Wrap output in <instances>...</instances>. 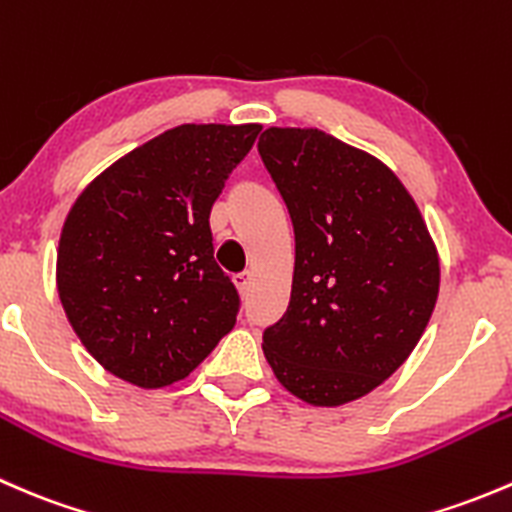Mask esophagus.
Listing matches in <instances>:
<instances>
[{
    "instance_id": "1",
    "label": "esophagus",
    "mask_w": 512,
    "mask_h": 512,
    "mask_svg": "<svg viewBox=\"0 0 512 512\" xmlns=\"http://www.w3.org/2000/svg\"><path fill=\"white\" fill-rule=\"evenodd\" d=\"M235 285L240 289L242 297H247L252 289V272H240V275H235Z\"/></svg>"
}]
</instances>
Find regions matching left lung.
<instances>
[{"instance_id":"8db88e82","label":"left lung","mask_w":512,"mask_h":512,"mask_svg":"<svg viewBox=\"0 0 512 512\" xmlns=\"http://www.w3.org/2000/svg\"><path fill=\"white\" fill-rule=\"evenodd\" d=\"M257 151L294 227L292 294L262 352L297 399L342 406L414 352L441 285L436 245L369 153L317 128H267Z\"/></svg>"}]
</instances>
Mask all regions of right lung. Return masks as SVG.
<instances>
[{
	"label": "right lung",
	"mask_w": 512,
	"mask_h": 512,
	"mask_svg": "<svg viewBox=\"0 0 512 512\" xmlns=\"http://www.w3.org/2000/svg\"><path fill=\"white\" fill-rule=\"evenodd\" d=\"M262 126L185 123L103 170L69 210L61 304L89 354L143 389L185 379L235 327L210 210Z\"/></svg>",
	"instance_id": "obj_1"
}]
</instances>
